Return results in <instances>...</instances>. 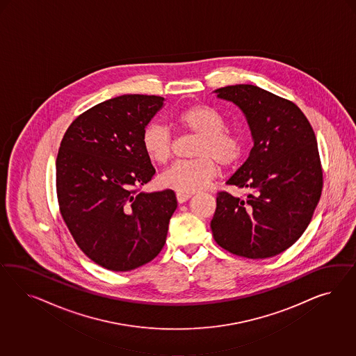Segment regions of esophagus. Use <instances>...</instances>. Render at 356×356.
Masks as SVG:
<instances>
[{"label":"esophagus","instance_id":"esophagus-1","mask_svg":"<svg viewBox=\"0 0 356 356\" xmlns=\"http://www.w3.org/2000/svg\"><path fill=\"white\" fill-rule=\"evenodd\" d=\"M176 197H177V201L180 202V204H183L185 201H188L191 197H192V194L191 193H176Z\"/></svg>","mask_w":356,"mask_h":356}]
</instances>
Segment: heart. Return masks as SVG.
<instances>
[{
	"label": "heart",
	"mask_w": 356,
	"mask_h": 356,
	"mask_svg": "<svg viewBox=\"0 0 356 356\" xmlns=\"http://www.w3.org/2000/svg\"><path fill=\"white\" fill-rule=\"evenodd\" d=\"M179 129L200 136L194 156L197 159L173 164L161 176L164 188L177 193H194L206 188L222 167L235 165L243 156L244 143L235 131L227 129L226 118L207 104H194L173 115ZM142 147L151 162L165 164L173 155V138L161 124H150L142 133Z\"/></svg>",
	"instance_id": "heart-1"
}]
</instances>
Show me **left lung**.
<instances>
[{
  "label": "left lung",
  "instance_id": "obj_1",
  "mask_svg": "<svg viewBox=\"0 0 356 356\" xmlns=\"http://www.w3.org/2000/svg\"><path fill=\"white\" fill-rule=\"evenodd\" d=\"M248 121L253 147L227 185L248 189L245 200L216 195L211 231L218 245L245 259H268L290 248L312 219L323 191L317 140L302 109L253 85L218 88Z\"/></svg>",
  "mask_w": 356,
  "mask_h": 356
}]
</instances>
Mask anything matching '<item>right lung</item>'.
Instances as JSON below:
<instances>
[{
	"instance_id": "add662e5",
	"label": "right lung",
	"mask_w": 356,
	"mask_h": 356,
	"mask_svg": "<svg viewBox=\"0 0 356 356\" xmlns=\"http://www.w3.org/2000/svg\"><path fill=\"white\" fill-rule=\"evenodd\" d=\"M164 97L121 95L79 115L56 159V191L76 245L102 268L129 271L155 259L177 207L172 189L145 193L155 168L142 133Z\"/></svg>"
}]
</instances>
